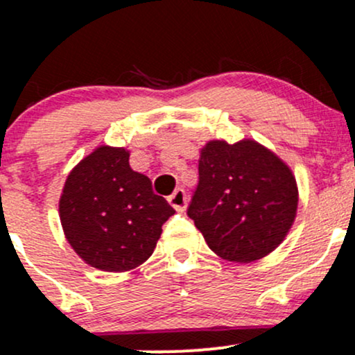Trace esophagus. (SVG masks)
Wrapping results in <instances>:
<instances>
[{
	"instance_id": "1",
	"label": "esophagus",
	"mask_w": 355,
	"mask_h": 355,
	"mask_svg": "<svg viewBox=\"0 0 355 355\" xmlns=\"http://www.w3.org/2000/svg\"><path fill=\"white\" fill-rule=\"evenodd\" d=\"M187 202H189V198H187V193H185V190H183V189H177V190H175L173 193L168 197V203H170V205H172L173 209L177 210V211H183V210H185Z\"/></svg>"
}]
</instances>
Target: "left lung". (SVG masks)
<instances>
[{"mask_svg": "<svg viewBox=\"0 0 355 355\" xmlns=\"http://www.w3.org/2000/svg\"><path fill=\"white\" fill-rule=\"evenodd\" d=\"M297 210L295 178L282 160L252 140L210 141L187 215L215 254L252 262L282 242Z\"/></svg>", "mask_w": 355, "mask_h": 355, "instance_id": "obj_1", "label": "left lung"}]
</instances>
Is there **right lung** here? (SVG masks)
I'll use <instances>...</instances> for the list:
<instances>
[{
    "instance_id": "add662e5",
    "label": "right lung",
    "mask_w": 355,
    "mask_h": 355,
    "mask_svg": "<svg viewBox=\"0 0 355 355\" xmlns=\"http://www.w3.org/2000/svg\"><path fill=\"white\" fill-rule=\"evenodd\" d=\"M125 148L100 146L68 175L60 200L64 235L85 262L123 272L153 254L175 214L152 182L133 172Z\"/></svg>"
}]
</instances>
